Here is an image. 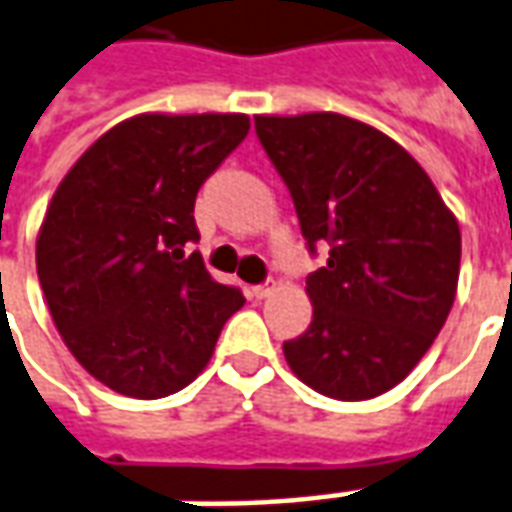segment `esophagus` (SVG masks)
Instances as JSON below:
<instances>
[{
    "mask_svg": "<svg viewBox=\"0 0 512 512\" xmlns=\"http://www.w3.org/2000/svg\"><path fill=\"white\" fill-rule=\"evenodd\" d=\"M274 291H277V282H263V285H252V288H249V296L266 299V296H271Z\"/></svg>",
    "mask_w": 512,
    "mask_h": 512,
    "instance_id": "34e87169",
    "label": "esophagus"
}]
</instances>
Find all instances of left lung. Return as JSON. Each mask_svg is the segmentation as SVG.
Segmentation results:
<instances>
[{
	"mask_svg": "<svg viewBox=\"0 0 512 512\" xmlns=\"http://www.w3.org/2000/svg\"><path fill=\"white\" fill-rule=\"evenodd\" d=\"M310 252L313 321L282 343L313 391L360 402L405 380L441 332L460 277V227L427 171L371 124L341 113L255 116Z\"/></svg>",
	"mask_w": 512,
	"mask_h": 512,
	"instance_id": "1",
	"label": "left lung"
}]
</instances>
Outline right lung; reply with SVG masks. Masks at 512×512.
<instances>
[{"instance_id": "1", "label": "right lung", "mask_w": 512, "mask_h": 512, "mask_svg": "<svg viewBox=\"0 0 512 512\" xmlns=\"http://www.w3.org/2000/svg\"><path fill=\"white\" fill-rule=\"evenodd\" d=\"M249 132L244 113H141L88 146L57 185L35 266L63 343L132 399L182 391L210 363L244 293L210 277L194 202Z\"/></svg>"}]
</instances>
